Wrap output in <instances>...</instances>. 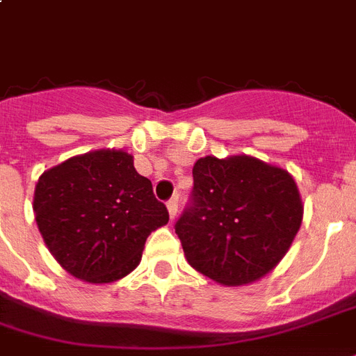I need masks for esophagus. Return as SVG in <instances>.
I'll return each instance as SVG.
<instances>
[{"instance_id": "esophagus-1", "label": "esophagus", "mask_w": 356, "mask_h": 356, "mask_svg": "<svg viewBox=\"0 0 356 356\" xmlns=\"http://www.w3.org/2000/svg\"><path fill=\"white\" fill-rule=\"evenodd\" d=\"M166 207H168V212H170V218H172V220H173V218L177 216V209H179V207H177V197H173V200L168 201Z\"/></svg>"}]
</instances>
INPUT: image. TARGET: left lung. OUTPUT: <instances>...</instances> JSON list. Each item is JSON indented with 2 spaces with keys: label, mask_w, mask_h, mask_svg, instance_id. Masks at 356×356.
I'll use <instances>...</instances> for the list:
<instances>
[{
  "label": "left lung",
  "mask_w": 356,
  "mask_h": 356,
  "mask_svg": "<svg viewBox=\"0 0 356 356\" xmlns=\"http://www.w3.org/2000/svg\"><path fill=\"white\" fill-rule=\"evenodd\" d=\"M175 222L188 264L227 286L266 275L298 234L303 205L292 175L253 156H205Z\"/></svg>",
  "instance_id": "1"
}]
</instances>
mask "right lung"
Wrapping results in <instances>:
<instances>
[{"label":"right lung","instance_id":"right-lung-1","mask_svg":"<svg viewBox=\"0 0 356 356\" xmlns=\"http://www.w3.org/2000/svg\"><path fill=\"white\" fill-rule=\"evenodd\" d=\"M33 211L58 264L88 282L131 273L151 231L170 220L133 156L114 149L74 156L42 173Z\"/></svg>","mask_w":356,"mask_h":356}]
</instances>
